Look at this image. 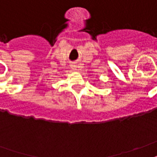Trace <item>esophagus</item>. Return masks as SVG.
I'll return each instance as SVG.
<instances>
[{
    "label": "esophagus",
    "instance_id": "34e87169",
    "mask_svg": "<svg viewBox=\"0 0 157 157\" xmlns=\"http://www.w3.org/2000/svg\"><path fill=\"white\" fill-rule=\"evenodd\" d=\"M71 69H73V70H76V68H77V66H76V63H71Z\"/></svg>",
    "mask_w": 157,
    "mask_h": 157
}]
</instances>
